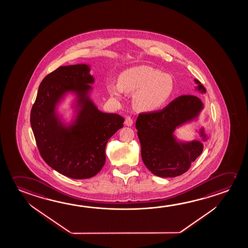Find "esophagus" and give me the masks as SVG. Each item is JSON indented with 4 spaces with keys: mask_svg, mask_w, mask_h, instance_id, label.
<instances>
[{
    "mask_svg": "<svg viewBox=\"0 0 248 248\" xmlns=\"http://www.w3.org/2000/svg\"><path fill=\"white\" fill-rule=\"evenodd\" d=\"M124 124L126 126H131L133 124V120L130 117H126L125 121H124Z\"/></svg>",
    "mask_w": 248,
    "mask_h": 248,
    "instance_id": "1",
    "label": "esophagus"
}]
</instances>
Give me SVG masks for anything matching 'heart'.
<instances>
[{"mask_svg":"<svg viewBox=\"0 0 248 248\" xmlns=\"http://www.w3.org/2000/svg\"><path fill=\"white\" fill-rule=\"evenodd\" d=\"M114 98H123L126 93L135 94V106L141 111L158 110L174 93V81L170 75L162 73L150 65H137L123 71L118 84L109 82L106 85Z\"/></svg>","mask_w":248,"mask_h":248,"instance_id":"heart-1","label":"heart"}]
</instances>
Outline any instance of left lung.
Here are the masks:
<instances>
[{
  "label": "left lung",
  "instance_id": "8db88e82",
  "mask_svg": "<svg viewBox=\"0 0 248 248\" xmlns=\"http://www.w3.org/2000/svg\"><path fill=\"white\" fill-rule=\"evenodd\" d=\"M195 89L206 93L200 81L195 79ZM204 106L199 98L183 95L170 102L163 110L139 114L136 122L141 144L142 162L152 174L160 177L183 175L191 163L202 154L203 142L207 140L202 126L199 132L202 141H183L176 138L175 130L189 123L196 122Z\"/></svg>",
  "mask_w": 248,
  "mask_h": 248
}]
</instances>
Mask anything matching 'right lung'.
Returning <instances> with one entry per match:
<instances>
[{
	"mask_svg": "<svg viewBox=\"0 0 248 248\" xmlns=\"http://www.w3.org/2000/svg\"><path fill=\"white\" fill-rule=\"evenodd\" d=\"M86 64L60 66L44 78L31 110L30 122L42 158L61 175L87 179L106 163L108 140L124 126L116 113L98 109L91 98L94 78ZM67 93L75 96L73 119L65 123L57 107Z\"/></svg>",
	"mask_w": 248,
	"mask_h": 248,
	"instance_id": "right-lung-1",
	"label": "right lung"
}]
</instances>
